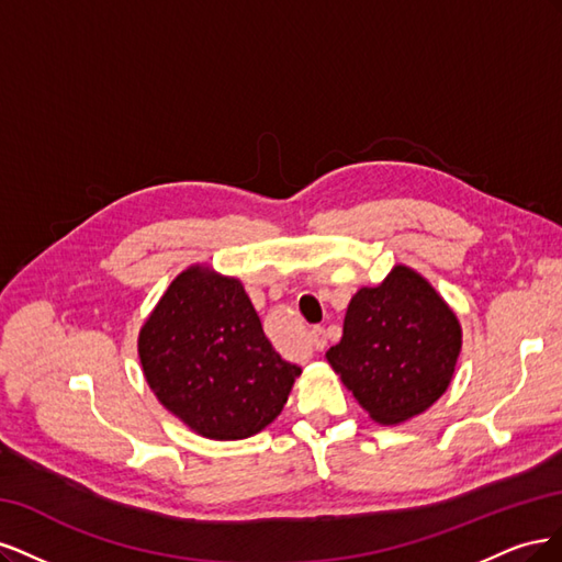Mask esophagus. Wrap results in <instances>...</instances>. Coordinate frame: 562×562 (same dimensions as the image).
I'll list each match as a JSON object with an SVG mask.
<instances>
[{"mask_svg": "<svg viewBox=\"0 0 562 562\" xmlns=\"http://www.w3.org/2000/svg\"><path fill=\"white\" fill-rule=\"evenodd\" d=\"M310 347H312L314 351H323V349H326V330H323V328H314V330L310 333Z\"/></svg>", "mask_w": 562, "mask_h": 562, "instance_id": "1", "label": "esophagus"}]
</instances>
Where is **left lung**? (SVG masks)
Listing matches in <instances>:
<instances>
[{"mask_svg":"<svg viewBox=\"0 0 562 562\" xmlns=\"http://www.w3.org/2000/svg\"><path fill=\"white\" fill-rule=\"evenodd\" d=\"M462 328L434 288L396 267L349 302L342 339L326 351L345 386L380 424L411 419L448 389Z\"/></svg>","mask_w":562,"mask_h":562,"instance_id":"1","label":"left lung"}]
</instances>
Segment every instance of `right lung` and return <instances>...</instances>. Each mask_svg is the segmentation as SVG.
Returning <instances> with one entry per match:
<instances>
[{"instance_id": "add662e5", "label": "right lung", "mask_w": 562, "mask_h": 562, "mask_svg": "<svg viewBox=\"0 0 562 562\" xmlns=\"http://www.w3.org/2000/svg\"><path fill=\"white\" fill-rule=\"evenodd\" d=\"M138 351L157 398L215 440L265 429L302 372L271 347L244 285L201 267L168 285L140 330Z\"/></svg>"}]
</instances>
